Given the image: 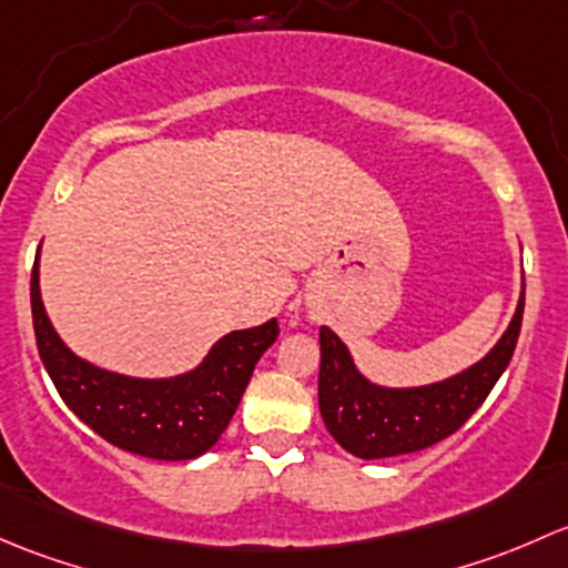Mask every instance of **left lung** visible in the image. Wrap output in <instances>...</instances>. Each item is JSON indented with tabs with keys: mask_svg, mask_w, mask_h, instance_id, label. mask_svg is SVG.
<instances>
[{
	"mask_svg": "<svg viewBox=\"0 0 568 568\" xmlns=\"http://www.w3.org/2000/svg\"><path fill=\"white\" fill-rule=\"evenodd\" d=\"M523 308L525 292L506 333L478 364L418 388H385L366 379L347 344L331 327H320V413L333 440L361 459L399 457L446 440L481 407L506 372Z\"/></svg>",
	"mask_w": 568,
	"mask_h": 568,
	"instance_id": "1",
	"label": "left lung"
}]
</instances>
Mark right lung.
Wrapping results in <instances>:
<instances>
[{
	"label": "right lung",
	"mask_w": 568,
	"mask_h": 568,
	"mask_svg": "<svg viewBox=\"0 0 568 568\" xmlns=\"http://www.w3.org/2000/svg\"><path fill=\"white\" fill-rule=\"evenodd\" d=\"M29 295L38 353L62 402L111 446L163 462L196 459L219 443L256 361L278 336V323L267 320L221 336L196 369L161 379L128 377L79 358L54 331L40 301V248Z\"/></svg>",
	"instance_id": "1"
}]
</instances>
